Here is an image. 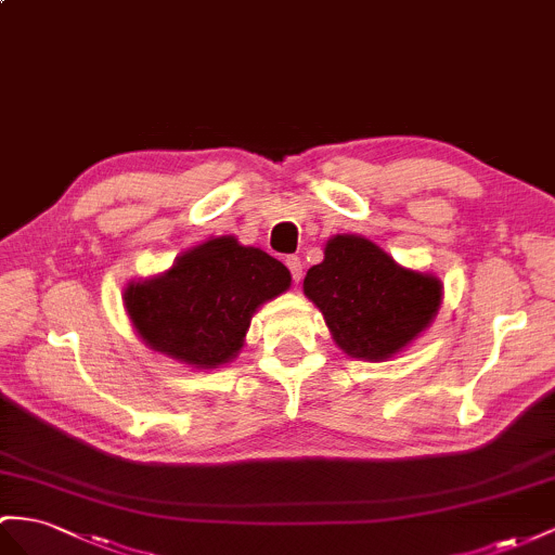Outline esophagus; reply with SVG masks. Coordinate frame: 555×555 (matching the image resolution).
Wrapping results in <instances>:
<instances>
[{"label":"esophagus","instance_id":"esophagus-1","mask_svg":"<svg viewBox=\"0 0 555 555\" xmlns=\"http://www.w3.org/2000/svg\"><path fill=\"white\" fill-rule=\"evenodd\" d=\"M286 264H288V269H291L293 281L300 283V281H302V262H300V258H295V255H288Z\"/></svg>","mask_w":555,"mask_h":555}]
</instances>
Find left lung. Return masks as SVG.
<instances>
[{
  "label": "left lung",
  "mask_w": 555,
  "mask_h": 555,
  "mask_svg": "<svg viewBox=\"0 0 555 555\" xmlns=\"http://www.w3.org/2000/svg\"><path fill=\"white\" fill-rule=\"evenodd\" d=\"M302 291L319 307L335 345L359 361H389L434 323L443 305L436 274L396 262L375 241L335 234Z\"/></svg>",
  "instance_id": "left-lung-1"
}]
</instances>
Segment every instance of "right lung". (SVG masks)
Listing matches in <instances>:
<instances>
[{"mask_svg": "<svg viewBox=\"0 0 555 555\" xmlns=\"http://www.w3.org/2000/svg\"><path fill=\"white\" fill-rule=\"evenodd\" d=\"M288 288L291 272L272 255L210 236L166 272L126 283L124 309L145 347L212 371L238 357L255 311Z\"/></svg>", "mask_w": 555, "mask_h": 555, "instance_id": "add662e5", "label": "right lung"}]
</instances>
